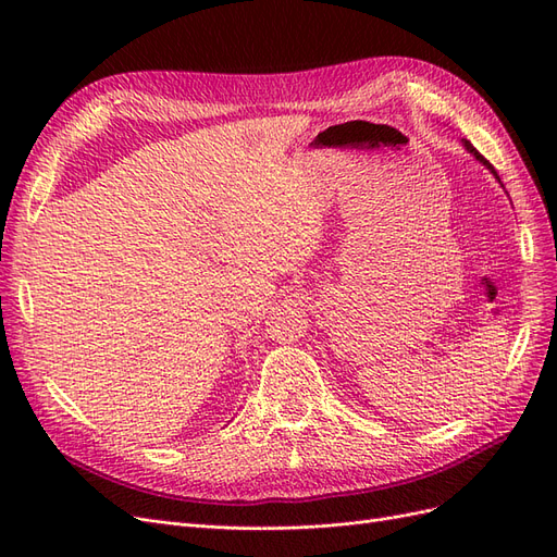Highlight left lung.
<instances>
[{
	"mask_svg": "<svg viewBox=\"0 0 557 557\" xmlns=\"http://www.w3.org/2000/svg\"><path fill=\"white\" fill-rule=\"evenodd\" d=\"M462 146H465V150H467V153H469V156H474V158H476V160H479V162H481V164H483V166H485V170H487V172H491V174H493V176H495V178H497V181H499V176H497V172H495V170H493V164H491V162H487V160H485V158H483V156H481V153H479V150H476V148H474V146H471V144H469V141H467V139H462ZM499 185H502V181H499ZM502 188H504V185H502Z\"/></svg>",
	"mask_w": 557,
	"mask_h": 557,
	"instance_id": "8db88e82",
	"label": "left lung"
}]
</instances>
